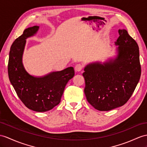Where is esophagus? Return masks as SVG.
<instances>
[{"label": "esophagus", "mask_w": 147, "mask_h": 147, "mask_svg": "<svg viewBox=\"0 0 147 147\" xmlns=\"http://www.w3.org/2000/svg\"><path fill=\"white\" fill-rule=\"evenodd\" d=\"M82 69H83V65H82V64H77V65L75 66V70H76V71H80L82 70Z\"/></svg>", "instance_id": "obj_1"}]
</instances>
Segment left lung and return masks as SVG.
I'll use <instances>...</instances> for the list:
<instances>
[{
  "label": "left lung",
  "mask_w": 147,
  "mask_h": 147,
  "mask_svg": "<svg viewBox=\"0 0 147 147\" xmlns=\"http://www.w3.org/2000/svg\"><path fill=\"white\" fill-rule=\"evenodd\" d=\"M115 42L117 56L102 63L85 67L84 92L87 101L99 111H109L123 105L131 97L141 76L137 43L125 29H119Z\"/></svg>",
  "instance_id": "1"
}]
</instances>
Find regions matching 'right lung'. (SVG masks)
<instances>
[{
  "label": "right lung",
  "mask_w": 147,
  "mask_h": 147,
  "mask_svg": "<svg viewBox=\"0 0 147 147\" xmlns=\"http://www.w3.org/2000/svg\"><path fill=\"white\" fill-rule=\"evenodd\" d=\"M38 26L26 28L10 47L8 74L17 94L28 109L38 112L52 109L60 102L67 82L75 75L72 67L61 71H52L43 77L28 74L22 63L26 39L37 33Z\"/></svg>",
  "instance_id": "add662e5"
}]
</instances>
